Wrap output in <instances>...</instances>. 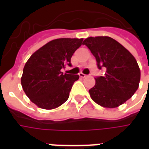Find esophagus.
<instances>
[{
  "label": "esophagus",
  "mask_w": 149,
  "mask_h": 149,
  "mask_svg": "<svg viewBox=\"0 0 149 149\" xmlns=\"http://www.w3.org/2000/svg\"><path fill=\"white\" fill-rule=\"evenodd\" d=\"M79 76H80V77H81V78L87 77H88L87 75L84 74V73H82V72H80V73H79Z\"/></svg>",
  "instance_id": "esophagus-1"
}]
</instances>
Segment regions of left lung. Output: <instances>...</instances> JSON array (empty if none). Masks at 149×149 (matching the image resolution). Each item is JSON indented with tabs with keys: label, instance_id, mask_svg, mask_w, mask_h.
<instances>
[{
	"label": "left lung",
	"instance_id": "obj_1",
	"mask_svg": "<svg viewBox=\"0 0 149 149\" xmlns=\"http://www.w3.org/2000/svg\"><path fill=\"white\" fill-rule=\"evenodd\" d=\"M84 45L105 73L95 78L89 89L92 99L100 106L116 108L130 99L139 87L141 70L136 59L124 46L109 37H88Z\"/></svg>",
	"mask_w": 149,
	"mask_h": 149
}]
</instances>
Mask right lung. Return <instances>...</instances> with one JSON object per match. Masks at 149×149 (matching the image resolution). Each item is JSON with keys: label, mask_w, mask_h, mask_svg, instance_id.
Instances as JSON below:
<instances>
[{"label": "right lung", "mask_w": 149, "mask_h": 149, "mask_svg": "<svg viewBox=\"0 0 149 149\" xmlns=\"http://www.w3.org/2000/svg\"><path fill=\"white\" fill-rule=\"evenodd\" d=\"M83 39L52 40L34 52L23 69L21 85L27 97L44 109H56L68 100L78 75L62 72Z\"/></svg>", "instance_id": "add662e5"}]
</instances>
